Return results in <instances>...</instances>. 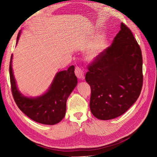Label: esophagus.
<instances>
[{
	"mask_svg": "<svg viewBox=\"0 0 157 157\" xmlns=\"http://www.w3.org/2000/svg\"><path fill=\"white\" fill-rule=\"evenodd\" d=\"M75 73L78 78L82 79L84 78V71H82V69L81 68H80L79 67H76Z\"/></svg>",
	"mask_w": 157,
	"mask_h": 157,
	"instance_id": "obj_1",
	"label": "esophagus"
}]
</instances>
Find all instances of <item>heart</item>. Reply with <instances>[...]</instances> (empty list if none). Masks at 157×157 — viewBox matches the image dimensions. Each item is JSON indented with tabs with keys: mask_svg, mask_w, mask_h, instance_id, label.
Returning a JSON list of instances; mask_svg holds the SVG:
<instances>
[{
	"mask_svg": "<svg viewBox=\"0 0 157 157\" xmlns=\"http://www.w3.org/2000/svg\"><path fill=\"white\" fill-rule=\"evenodd\" d=\"M105 44V38L103 35L98 37V39L91 48H89L85 55V58L88 61H94L101 54Z\"/></svg>",
	"mask_w": 157,
	"mask_h": 157,
	"instance_id": "b5f03b06",
	"label": "heart"
}]
</instances>
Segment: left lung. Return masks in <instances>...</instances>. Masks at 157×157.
<instances>
[{
  "instance_id": "obj_1",
  "label": "left lung",
  "mask_w": 157,
  "mask_h": 157,
  "mask_svg": "<svg viewBox=\"0 0 157 157\" xmlns=\"http://www.w3.org/2000/svg\"><path fill=\"white\" fill-rule=\"evenodd\" d=\"M141 51L130 29L121 23L111 46L89 65L90 108L99 120L123 115L139 98L143 84Z\"/></svg>"
}]
</instances>
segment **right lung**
<instances>
[{
	"mask_svg": "<svg viewBox=\"0 0 157 157\" xmlns=\"http://www.w3.org/2000/svg\"><path fill=\"white\" fill-rule=\"evenodd\" d=\"M17 35L16 44L21 35ZM12 54L10 62V77L14 101L19 109L34 121L40 124L54 125L63 119L66 113V103L69 95L77 85V78L73 65L56 73L50 87L37 97L24 96L18 90L12 69Z\"/></svg>",
	"mask_w": 157,
	"mask_h": 157,
	"instance_id": "add662e5",
	"label": "right lung"
}]
</instances>
